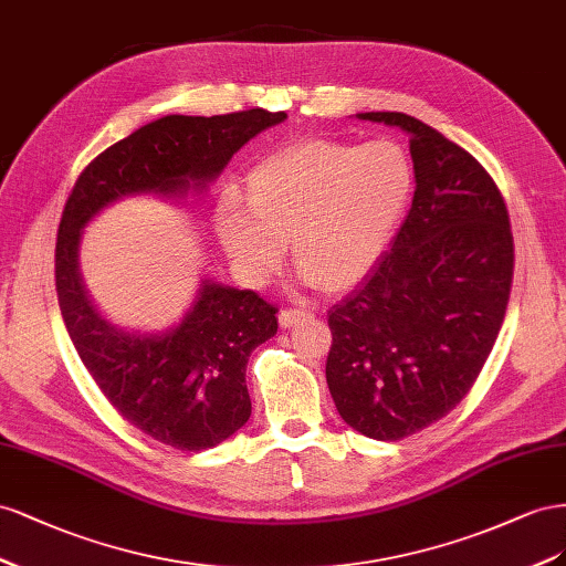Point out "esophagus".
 Here are the masks:
<instances>
[{"label":"esophagus","instance_id":"1","mask_svg":"<svg viewBox=\"0 0 566 566\" xmlns=\"http://www.w3.org/2000/svg\"><path fill=\"white\" fill-rule=\"evenodd\" d=\"M311 313L308 311H298V308H289V311H282L280 313V325L286 329V327H296L298 322L308 319Z\"/></svg>","mask_w":566,"mask_h":566}]
</instances>
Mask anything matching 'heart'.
<instances>
[{
    "instance_id": "1",
    "label": "heart",
    "mask_w": 566,
    "mask_h": 566,
    "mask_svg": "<svg viewBox=\"0 0 566 566\" xmlns=\"http://www.w3.org/2000/svg\"><path fill=\"white\" fill-rule=\"evenodd\" d=\"M412 185V164L396 142H292L251 168L247 208L232 197L218 203L216 237L251 280L268 277L289 244L305 280L344 294L379 263Z\"/></svg>"
}]
</instances>
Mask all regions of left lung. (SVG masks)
<instances>
[{
    "mask_svg": "<svg viewBox=\"0 0 566 566\" xmlns=\"http://www.w3.org/2000/svg\"><path fill=\"white\" fill-rule=\"evenodd\" d=\"M410 135L412 208L375 270L329 311L327 384L344 422L400 441L470 394L510 301L514 244L493 177L398 111L358 113Z\"/></svg>",
    "mask_w": 566,
    "mask_h": 566,
    "instance_id": "obj_1",
    "label": "left lung"
}]
</instances>
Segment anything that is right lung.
Returning a JSON list of instances; mask_svg holds the SVG:
<instances>
[{"label": "right lung", "mask_w": 566, "mask_h": 566, "mask_svg": "<svg viewBox=\"0 0 566 566\" xmlns=\"http://www.w3.org/2000/svg\"><path fill=\"white\" fill-rule=\"evenodd\" d=\"M286 113L166 116L113 144L80 172L56 237V294L71 342L108 402L154 441L187 453L213 448L249 422L247 363L277 334V308L249 289L201 280L185 317L166 332L111 325L80 277V239L106 206L139 193H201L249 139Z\"/></svg>", "instance_id": "obj_1"}]
</instances>
